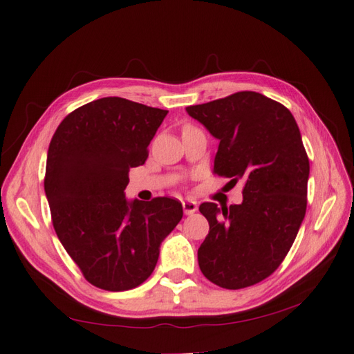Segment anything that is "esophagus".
I'll use <instances>...</instances> for the list:
<instances>
[{
  "label": "esophagus",
  "instance_id": "esophagus-1",
  "mask_svg": "<svg viewBox=\"0 0 354 354\" xmlns=\"http://www.w3.org/2000/svg\"><path fill=\"white\" fill-rule=\"evenodd\" d=\"M183 208H184V213L187 216H190V214L198 212V204L194 201H184L183 202Z\"/></svg>",
  "mask_w": 354,
  "mask_h": 354
}]
</instances>
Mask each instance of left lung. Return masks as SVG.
<instances>
[{
  "label": "left lung",
  "mask_w": 354,
  "mask_h": 354,
  "mask_svg": "<svg viewBox=\"0 0 354 354\" xmlns=\"http://www.w3.org/2000/svg\"><path fill=\"white\" fill-rule=\"evenodd\" d=\"M219 140L214 173L243 179V202L201 204L209 223L199 268L223 289H243L281 265L307 207L309 158L290 111L269 97L240 91L187 108Z\"/></svg>",
  "instance_id": "left-lung-1"
}]
</instances>
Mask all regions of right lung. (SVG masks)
I'll return each mask as SVG.
<instances>
[{
	"label": "right lung",
	"mask_w": 354,
	"mask_h": 354,
	"mask_svg": "<svg viewBox=\"0 0 354 354\" xmlns=\"http://www.w3.org/2000/svg\"><path fill=\"white\" fill-rule=\"evenodd\" d=\"M169 111L122 97L89 102L53 135L44 189L56 234L85 280L103 290L137 288L153 272L160 245L183 219L181 202H127L131 167Z\"/></svg>",
	"instance_id": "add662e5"
}]
</instances>
